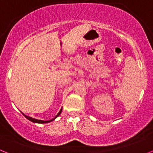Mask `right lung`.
<instances>
[{"label":"right lung","mask_w":153,"mask_h":153,"mask_svg":"<svg viewBox=\"0 0 153 153\" xmlns=\"http://www.w3.org/2000/svg\"><path fill=\"white\" fill-rule=\"evenodd\" d=\"M61 112H62V109H60V112H59V113H57V115H56V116L54 117V118L52 119V120H48V121H44V120H36V119H33V118H32V117H27V116H26V115H24V113H23V115H24V117H26V118L27 119V120H29L30 121H31V122L36 123H47L52 122L53 120H54L55 119H56V117H57L58 116H59V115L60 114V113H61Z\"/></svg>","instance_id":"obj_1"}]
</instances>
